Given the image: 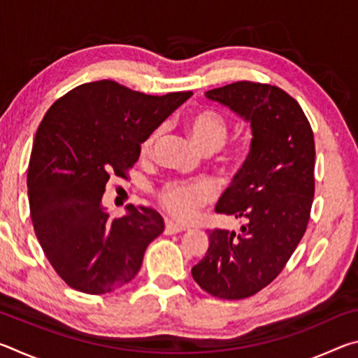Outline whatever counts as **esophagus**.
Segmentation results:
<instances>
[{"mask_svg": "<svg viewBox=\"0 0 358 358\" xmlns=\"http://www.w3.org/2000/svg\"><path fill=\"white\" fill-rule=\"evenodd\" d=\"M186 230L185 226H180V224H175L172 221H166V234H178V232H183Z\"/></svg>", "mask_w": 358, "mask_h": 358, "instance_id": "esophagus-1", "label": "esophagus"}]
</instances>
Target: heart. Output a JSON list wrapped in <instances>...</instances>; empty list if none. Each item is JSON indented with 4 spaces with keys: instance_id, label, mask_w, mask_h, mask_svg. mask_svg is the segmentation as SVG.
I'll use <instances>...</instances> for the list:
<instances>
[{
    "instance_id": "heart-1",
    "label": "heart",
    "mask_w": 358,
    "mask_h": 358,
    "mask_svg": "<svg viewBox=\"0 0 358 358\" xmlns=\"http://www.w3.org/2000/svg\"><path fill=\"white\" fill-rule=\"evenodd\" d=\"M189 131L194 141L205 153H215L226 145L230 134V124L221 113L215 110H202L191 117ZM162 132H164L162 126L150 132L141 145L142 156H150L153 153ZM157 196H159L162 207L173 217L180 221H189L196 217L202 205L208 203L215 197V191L207 181H194V183L169 181L161 187Z\"/></svg>"
}]
</instances>
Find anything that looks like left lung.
Masks as SVG:
<instances>
[{"mask_svg":"<svg viewBox=\"0 0 358 358\" xmlns=\"http://www.w3.org/2000/svg\"><path fill=\"white\" fill-rule=\"evenodd\" d=\"M205 96L248 121L252 138L215 208L245 224L240 232L210 230L208 250L191 273L210 295L240 300L281 273L305 234L314 197V136L299 102L273 85L243 80Z\"/></svg>","mask_w":358,"mask_h":358,"instance_id":"left-lung-1","label":"left lung"}]
</instances>
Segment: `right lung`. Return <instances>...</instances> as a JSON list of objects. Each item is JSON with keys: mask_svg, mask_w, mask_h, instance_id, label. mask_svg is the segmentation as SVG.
<instances>
[{"mask_svg": "<svg viewBox=\"0 0 358 358\" xmlns=\"http://www.w3.org/2000/svg\"><path fill=\"white\" fill-rule=\"evenodd\" d=\"M191 94L151 96L99 80L78 85L48 108L28 166L29 213L45 257L69 287L108 294L138 273L164 220L134 205L112 220L102 196L108 178H126L141 143Z\"/></svg>", "mask_w": 358, "mask_h": 358, "instance_id": "obj_1", "label": "right lung"}]
</instances>
